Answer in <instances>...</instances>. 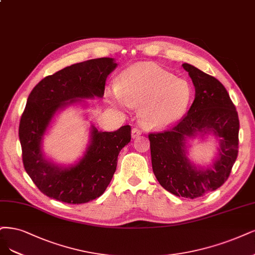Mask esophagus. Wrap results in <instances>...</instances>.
<instances>
[{
    "instance_id": "esophagus-1",
    "label": "esophagus",
    "mask_w": 255,
    "mask_h": 255,
    "mask_svg": "<svg viewBox=\"0 0 255 255\" xmlns=\"http://www.w3.org/2000/svg\"><path fill=\"white\" fill-rule=\"evenodd\" d=\"M140 135H141V131H140V129H138L136 128H134L133 129H131V138H137Z\"/></svg>"
}]
</instances>
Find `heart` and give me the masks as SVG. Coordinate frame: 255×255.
<instances>
[{"label":"heart","mask_w":255,"mask_h":255,"mask_svg":"<svg viewBox=\"0 0 255 255\" xmlns=\"http://www.w3.org/2000/svg\"><path fill=\"white\" fill-rule=\"evenodd\" d=\"M111 102L122 110L142 105L143 125L152 128L174 126L186 115L193 90L184 79L154 63H139L122 73L119 85L110 87Z\"/></svg>","instance_id":"heart-1"}]
</instances>
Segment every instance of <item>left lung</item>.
I'll return each mask as SVG.
<instances>
[{"instance_id":"8db88e82","label":"left lung","mask_w":255,"mask_h":255,"mask_svg":"<svg viewBox=\"0 0 255 255\" xmlns=\"http://www.w3.org/2000/svg\"><path fill=\"white\" fill-rule=\"evenodd\" d=\"M195 87V98L177 126L148 135L153 172L172 194L196 198L218 189L229 177L239 153L240 120L225 86L216 78L183 63ZM213 135L218 154L207 168L189 160L190 139Z\"/></svg>"}]
</instances>
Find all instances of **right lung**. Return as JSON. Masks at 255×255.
<instances>
[{
	"mask_svg": "<svg viewBox=\"0 0 255 255\" xmlns=\"http://www.w3.org/2000/svg\"><path fill=\"white\" fill-rule=\"evenodd\" d=\"M113 58L67 66L41 80L28 96L19 128L25 171L38 189L67 204H85L101 196L116 171L117 158L130 141V127L115 131L90 128V141L73 164L56 163L43 151V139L58 114L72 105L86 108L85 99L102 98L108 76L117 67Z\"/></svg>",
	"mask_w": 255,
	"mask_h": 255,
	"instance_id": "obj_1",
	"label": "right lung"
}]
</instances>
